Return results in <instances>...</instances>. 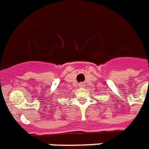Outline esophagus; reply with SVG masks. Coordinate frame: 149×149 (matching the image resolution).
Masks as SVG:
<instances>
[{
    "label": "esophagus",
    "instance_id": "1",
    "mask_svg": "<svg viewBox=\"0 0 149 149\" xmlns=\"http://www.w3.org/2000/svg\"><path fill=\"white\" fill-rule=\"evenodd\" d=\"M79 86L81 87V88H82V87H84V84L83 83H79Z\"/></svg>",
    "mask_w": 149,
    "mask_h": 149
}]
</instances>
